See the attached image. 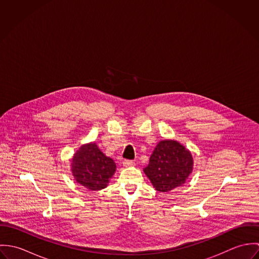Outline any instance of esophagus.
I'll list each match as a JSON object with an SVG mask.
<instances>
[{
	"label": "esophagus",
	"mask_w": 259,
	"mask_h": 259,
	"mask_svg": "<svg viewBox=\"0 0 259 259\" xmlns=\"http://www.w3.org/2000/svg\"><path fill=\"white\" fill-rule=\"evenodd\" d=\"M122 164H123V166L127 167V166H131V165H133V164H134V161H133V160H128V159H125V160H123Z\"/></svg>",
	"instance_id": "obj_1"
}]
</instances>
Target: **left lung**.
Returning <instances> with one entry per match:
<instances>
[{"label": "left lung", "mask_w": 259, "mask_h": 259, "mask_svg": "<svg viewBox=\"0 0 259 259\" xmlns=\"http://www.w3.org/2000/svg\"><path fill=\"white\" fill-rule=\"evenodd\" d=\"M192 168L190 151L177 141L165 140L157 144L144 171L156 190L167 192L184 185Z\"/></svg>", "instance_id": "1"}]
</instances>
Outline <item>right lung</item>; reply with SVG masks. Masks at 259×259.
<instances>
[{"label":"right lung","mask_w":259,"mask_h":259,"mask_svg":"<svg viewBox=\"0 0 259 259\" xmlns=\"http://www.w3.org/2000/svg\"><path fill=\"white\" fill-rule=\"evenodd\" d=\"M116 165L95 143L81 146L72 159V172L77 184L90 190H100L109 184Z\"/></svg>","instance_id":"right-lung-1"}]
</instances>
